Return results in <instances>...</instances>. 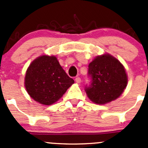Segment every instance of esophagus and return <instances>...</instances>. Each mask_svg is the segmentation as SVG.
<instances>
[{"instance_id":"1","label":"esophagus","mask_w":148,"mask_h":148,"mask_svg":"<svg viewBox=\"0 0 148 148\" xmlns=\"http://www.w3.org/2000/svg\"><path fill=\"white\" fill-rule=\"evenodd\" d=\"M75 81L77 84H79L81 82V78H80V77H77V78L75 79Z\"/></svg>"}]
</instances>
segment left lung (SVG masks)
I'll return each instance as SVG.
<instances>
[{
    "label": "left lung",
    "mask_w": 148,
    "mask_h": 148,
    "mask_svg": "<svg viewBox=\"0 0 148 148\" xmlns=\"http://www.w3.org/2000/svg\"><path fill=\"white\" fill-rule=\"evenodd\" d=\"M92 83L85 88L88 98L97 104H104L120 97L127 85L124 66L110 53L97 56L89 64Z\"/></svg>",
    "instance_id": "8db88e82"
}]
</instances>
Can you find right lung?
I'll return each instance as SVG.
<instances>
[{"label": "right lung", "instance_id": "1", "mask_svg": "<svg viewBox=\"0 0 148 148\" xmlns=\"http://www.w3.org/2000/svg\"><path fill=\"white\" fill-rule=\"evenodd\" d=\"M74 83L55 56L41 55L28 67L24 85L29 96L44 105L56 102Z\"/></svg>", "mask_w": 148, "mask_h": 148}]
</instances>
